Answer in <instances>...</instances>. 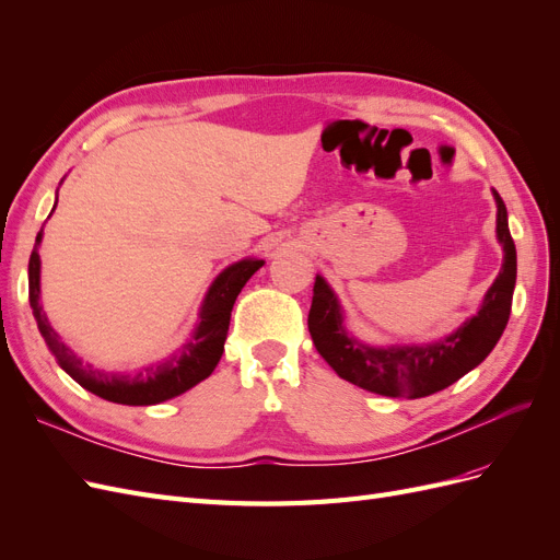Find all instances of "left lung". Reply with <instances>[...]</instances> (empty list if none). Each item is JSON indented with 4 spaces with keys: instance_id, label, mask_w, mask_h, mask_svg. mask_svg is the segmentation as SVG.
I'll list each match as a JSON object with an SVG mask.
<instances>
[{
    "instance_id": "1",
    "label": "left lung",
    "mask_w": 560,
    "mask_h": 560,
    "mask_svg": "<svg viewBox=\"0 0 560 560\" xmlns=\"http://www.w3.org/2000/svg\"><path fill=\"white\" fill-rule=\"evenodd\" d=\"M493 196L498 202V241L504 249L500 276L486 292L479 313L442 341L387 348L358 341L343 327V308L327 280L315 278L308 331L317 352L338 376L383 397L418 399L453 385L488 358L510 322L516 284V247L506 224V208L498 191Z\"/></svg>"
}]
</instances>
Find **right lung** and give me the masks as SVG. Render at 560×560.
Masks as SVG:
<instances>
[{
    "instance_id": "add662e5",
    "label": "right lung",
    "mask_w": 560,
    "mask_h": 560,
    "mask_svg": "<svg viewBox=\"0 0 560 560\" xmlns=\"http://www.w3.org/2000/svg\"><path fill=\"white\" fill-rule=\"evenodd\" d=\"M39 243L42 231L37 233V243L30 254L27 266L30 306L48 350L56 354L58 364L81 387H86L89 393L107 401L126 406H151L165 399H173L212 374L219 360H222L233 303L238 299L245 282L264 266L261 259H243L224 268L208 290L206 301H202L198 327L194 329L189 341H186L175 354H171V358L142 366L140 371H135V374H107V371H100L93 364H86L81 358H77L74 350L67 348L60 341L58 331L48 325L46 313L42 311L39 303Z\"/></svg>"
}]
</instances>
